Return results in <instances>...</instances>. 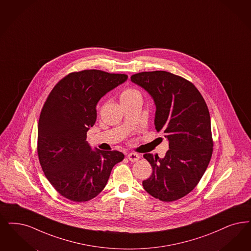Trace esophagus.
Instances as JSON below:
<instances>
[{"mask_svg":"<svg viewBox=\"0 0 251 251\" xmlns=\"http://www.w3.org/2000/svg\"><path fill=\"white\" fill-rule=\"evenodd\" d=\"M127 158L129 159V161L134 163V162L139 161V155L138 153H135V152H130V153H128V155H127Z\"/></svg>","mask_w":251,"mask_h":251,"instance_id":"esophagus-1","label":"esophagus"}]
</instances>
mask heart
Segmentation results:
<instances>
[{
    "label": "heart",
    "mask_w": 251,
    "mask_h": 251,
    "mask_svg": "<svg viewBox=\"0 0 251 251\" xmlns=\"http://www.w3.org/2000/svg\"><path fill=\"white\" fill-rule=\"evenodd\" d=\"M137 99L141 100V94L138 89L131 88V87L125 89L120 95L121 103L128 102V101L137 100Z\"/></svg>",
    "instance_id": "b5f03b06"
}]
</instances>
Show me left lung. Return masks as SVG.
Instances as JSON below:
<instances>
[{
	"mask_svg": "<svg viewBox=\"0 0 251 251\" xmlns=\"http://www.w3.org/2000/svg\"><path fill=\"white\" fill-rule=\"evenodd\" d=\"M131 81L152 98L155 129L165 135L169 146L164 158L143 155L152 173L142 185L161 201H176L195 189L211 159L213 140L207 106L194 84L167 72L139 73L132 75Z\"/></svg>",
	"mask_w": 251,
	"mask_h": 251,
	"instance_id": "obj_1",
	"label": "left lung"
}]
</instances>
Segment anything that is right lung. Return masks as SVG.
<instances>
[{
    "label": "right lung",
    "mask_w": 251,
    "mask_h": 251,
    "mask_svg": "<svg viewBox=\"0 0 251 251\" xmlns=\"http://www.w3.org/2000/svg\"><path fill=\"white\" fill-rule=\"evenodd\" d=\"M126 80V75L84 70L67 75L47 97L38 124L39 161L51 185L71 201L96 197L125 157L118 151L92 150L86 132L96 123L100 100Z\"/></svg>",
    "instance_id": "obj_1"
}]
</instances>
